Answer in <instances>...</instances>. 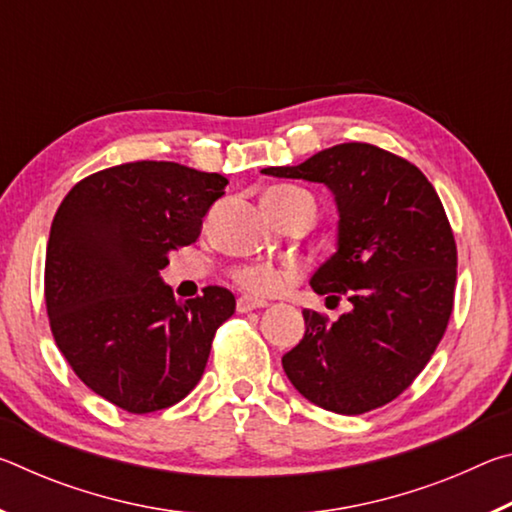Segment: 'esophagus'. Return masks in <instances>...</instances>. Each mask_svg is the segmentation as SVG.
<instances>
[{
	"mask_svg": "<svg viewBox=\"0 0 512 512\" xmlns=\"http://www.w3.org/2000/svg\"><path fill=\"white\" fill-rule=\"evenodd\" d=\"M262 307H266V302L253 300V298H248V296H241V298L237 300V311H239V314H246V311L262 309Z\"/></svg>",
	"mask_w": 512,
	"mask_h": 512,
	"instance_id": "34e87169",
	"label": "esophagus"
}]
</instances>
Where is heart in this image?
Listing matches in <instances>:
<instances>
[{"mask_svg": "<svg viewBox=\"0 0 512 512\" xmlns=\"http://www.w3.org/2000/svg\"><path fill=\"white\" fill-rule=\"evenodd\" d=\"M264 203L268 210L277 216H284V214H291L298 210H309L316 219V212H318L314 196L305 192V189L289 187V185L268 189L264 196ZM230 275L241 289L257 298H266V296H273V293H277V291H282L284 284H287L293 277V273L287 271V268H277L268 262L235 266L230 271Z\"/></svg>", "mask_w": 512, "mask_h": 512, "instance_id": "b5f03b06", "label": "heart"}]
</instances>
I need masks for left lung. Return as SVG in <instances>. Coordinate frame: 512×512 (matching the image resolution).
I'll return each mask as SVG.
<instances>
[{"mask_svg": "<svg viewBox=\"0 0 512 512\" xmlns=\"http://www.w3.org/2000/svg\"><path fill=\"white\" fill-rule=\"evenodd\" d=\"M268 176L325 183L339 205V250L311 277L350 311L329 320L305 309V339L282 357L309 402L361 415L413 384L454 309L456 241L427 176L391 151L348 142Z\"/></svg>", "mask_w": 512, "mask_h": 512, "instance_id": "obj_1", "label": "left lung"}]
</instances>
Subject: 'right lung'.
<instances>
[{
	"label": "right lung",
	"mask_w": 512,
	"mask_h": 512,
	"mask_svg": "<svg viewBox=\"0 0 512 512\" xmlns=\"http://www.w3.org/2000/svg\"><path fill=\"white\" fill-rule=\"evenodd\" d=\"M225 185L221 173L140 160L79 180L58 207L45 259L51 334L76 377L119 409L144 415L187 397L235 314L225 287L178 302L160 280Z\"/></svg>",
	"instance_id": "right-lung-1"
}]
</instances>
